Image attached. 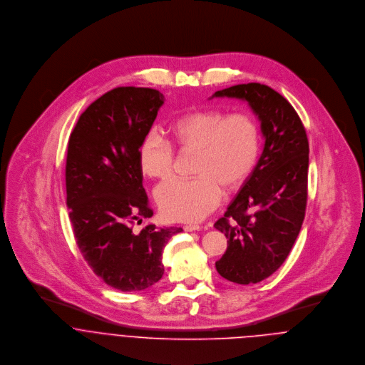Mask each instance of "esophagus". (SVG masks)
Here are the masks:
<instances>
[{
  "label": "esophagus",
  "mask_w": 365,
  "mask_h": 365,
  "mask_svg": "<svg viewBox=\"0 0 365 365\" xmlns=\"http://www.w3.org/2000/svg\"><path fill=\"white\" fill-rule=\"evenodd\" d=\"M200 229H201L200 225H185L184 226L185 232H195V230H200Z\"/></svg>",
  "instance_id": "34e87169"
}]
</instances>
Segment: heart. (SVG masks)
<instances>
[{
    "label": "heart",
    "instance_id": "obj_1",
    "mask_svg": "<svg viewBox=\"0 0 365 365\" xmlns=\"http://www.w3.org/2000/svg\"><path fill=\"white\" fill-rule=\"evenodd\" d=\"M171 142L181 150H197L194 177L171 178L156 190L161 213L177 222L204 219L222 200V187L239 188L252 174L259 152L260 132L256 120L243 112L197 110L177 118ZM158 130H150L139 148V165L145 175L164 180L174 168V148Z\"/></svg>",
    "mask_w": 365,
    "mask_h": 365
}]
</instances>
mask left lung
Instances as JSON below:
<instances>
[{"mask_svg":"<svg viewBox=\"0 0 365 365\" xmlns=\"http://www.w3.org/2000/svg\"><path fill=\"white\" fill-rule=\"evenodd\" d=\"M213 97L247 101L259 116L264 149L242 190L217 219L227 249L217 272L236 284H257L288 257L307 210L309 143L294 106L260 83L233 86Z\"/></svg>","mask_w":365,"mask_h":365,"instance_id":"8db88e82","label":"left lung"}]
</instances>
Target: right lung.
<instances>
[{
	"label": "right lung",
	"mask_w": 365,
	"mask_h": 365,
	"mask_svg": "<svg viewBox=\"0 0 365 365\" xmlns=\"http://www.w3.org/2000/svg\"><path fill=\"white\" fill-rule=\"evenodd\" d=\"M164 96L143 87H118L78 118L66 161L67 208L83 257L106 285L142 291L164 274L163 249L181 227L135 222L152 217L143 188L139 148Z\"/></svg>",
	"instance_id": "1"
}]
</instances>
